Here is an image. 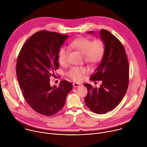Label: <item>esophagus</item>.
I'll list each match as a JSON object with an SVG mask.
<instances>
[{"instance_id": "obj_1", "label": "esophagus", "mask_w": 147, "mask_h": 147, "mask_svg": "<svg viewBox=\"0 0 147 147\" xmlns=\"http://www.w3.org/2000/svg\"><path fill=\"white\" fill-rule=\"evenodd\" d=\"M73 87H79L80 86H81V84H79V83H76V82H74L73 84Z\"/></svg>"}]
</instances>
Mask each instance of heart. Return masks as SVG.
Listing matches in <instances>:
<instances>
[{"label": "heart", "mask_w": 147, "mask_h": 147, "mask_svg": "<svg viewBox=\"0 0 147 147\" xmlns=\"http://www.w3.org/2000/svg\"><path fill=\"white\" fill-rule=\"evenodd\" d=\"M70 48L77 50L84 55L86 62L95 64L99 62L105 51V47L101 39L92 40L87 38H80L73 40L70 44ZM68 50L66 48H61L59 52L58 58L62 65L67 63ZM87 73V69L82 67H73L67 73L68 76L75 81H80Z\"/></svg>", "instance_id": "obj_1"}]
</instances>
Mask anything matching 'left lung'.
<instances>
[{
    "instance_id": "obj_1",
    "label": "left lung",
    "mask_w": 147,
    "mask_h": 147,
    "mask_svg": "<svg viewBox=\"0 0 147 147\" xmlns=\"http://www.w3.org/2000/svg\"><path fill=\"white\" fill-rule=\"evenodd\" d=\"M88 33L94 34V32ZM99 34L105 51L90 80H101L102 84L99 88H94L89 84L84 86L88 90L85 98L87 107L95 113L103 114L115 109L126 93L129 82V66L121 42L107 30L102 29Z\"/></svg>"
}]
</instances>
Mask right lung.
Here are the masks:
<instances>
[{
	"label": "right lung",
	"mask_w": 147,
	"mask_h": 147,
	"mask_svg": "<svg viewBox=\"0 0 147 147\" xmlns=\"http://www.w3.org/2000/svg\"><path fill=\"white\" fill-rule=\"evenodd\" d=\"M69 37L57 32L40 31L32 35L21 49L17 60L16 74L23 96L37 113L52 116L63 107L73 88L66 80L56 87L50 85V77L59 67V52Z\"/></svg>",
	"instance_id": "add662e5"
}]
</instances>
